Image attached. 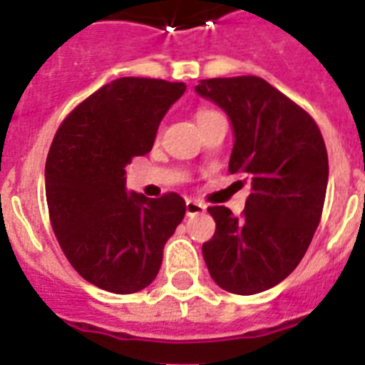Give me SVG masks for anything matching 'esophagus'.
<instances>
[{
	"mask_svg": "<svg viewBox=\"0 0 365 365\" xmlns=\"http://www.w3.org/2000/svg\"><path fill=\"white\" fill-rule=\"evenodd\" d=\"M206 210V206L200 202V200L195 199H187L185 200V212H187V216H197V214H202Z\"/></svg>",
	"mask_w": 365,
	"mask_h": 365,
	"instance_id": "esophagus-1",
	"label": "esophagus"
}]
</instances>
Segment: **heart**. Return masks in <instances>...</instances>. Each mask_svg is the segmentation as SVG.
I'll use <instances>...</instances> for the list:
<instances>
[{"instance_id":"heart-1","label":"heart","mask_w":365,"mask_h":365,"mask_svg":"<svg viewBox=\"0 0 365 365\" xmlns=\"http://www.w3.org/2000/svg\"><path fill=\"white\" fill-rule=\"evenodd\" d=\"M216 111H212V110H200L199 113H197V121H202V119H206V117H210L214 115Z\"/></svg>"}]
</instances>
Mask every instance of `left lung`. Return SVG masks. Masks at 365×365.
Here are the masks:
<instances>
[{"label":"left lung","instance_id":"left-lung-1","mask_svg":"<svg viewBox=\"0 0 365 365\" xmlns=\"http://www.w3.org/2000/svg\"><path fill=\"white\" fill-rule=\"evenodd\" d=\"M195 91L233 123L229 172L252 180L242 216L210 206L216 233L202 244L206 267L225 292L252 295L277 286L299 265L328 187V151L317 121L255 76L214 77Z\"/></svg>","mask_w":365,"mask_h":365}]
</instances>
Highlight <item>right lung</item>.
<instances>
[{"instance_id":"right-lung-1","label":"right lung","mask_w":365,"mask_h":365,"mask_svg":"<svg viewBox=\"0 0 365 365\" xmlns=\"http://www.w3.org/2000/svg\"><path fill=\"white\" fill-rule=\"evenodd\" d=\"M183 93V83L115 79L70 111L48 149L45 193L56 240L87 282L111 294L153 282L185 216L178 193L125 191V166L151 151L160 119Z\"/></svg>"}]
</instances>
